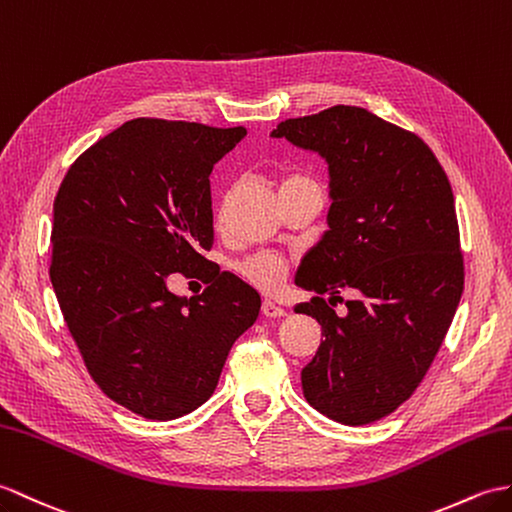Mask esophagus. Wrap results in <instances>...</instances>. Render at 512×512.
I'll list each match as a JSON object with an SVG mask.
<instances>
[{
    "label": "esophagus",
    "mask_w": 512,
    "mask_h": 512,
    "mask_svg": "<svg viewBox=\"0 0 512 512\" xmlns=\"http://www.w3.org/2000/svg\"><path fill=\"white\" fill-rule=\"evenodd\" d=\"M261 314H264L266 318H283L285 310H283V307L272 303V301H264V303H261Z\"/></svg>",
    "instance_id": "esophagus-1"
}]
</instances>
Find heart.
I'll use <instances>...</instances> for the list:
<instances>
[{"label":"heart","instance_id":"b5f03b06","mask_svg":"<svg viewBox=\"0 0 512 512\" xmlns=\"http://www.w3.org/2000/svg\"><path fill=\"white\" fill-rule=\"evenodd\" d=\"M301 183H314V178L305 174H292L288 178H283L281 189ZM237 272H240V277H244L248 283L255 285V288L272 292L279 288L285 275H288V261L275 253H257L240 261V264H237Z\"/></svg>","mask_w":512,"mask_h":512}]
</instances>
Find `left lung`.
I'll return each instance as SVG.
<instances>
[{
  "mask_svg": "<svg viewBox=\"0 0 512 512\" xmlns=\"http://www.w3.org/2000/svg\"><path fill=\"white\" fill-rule=\"evenodd\" d=\"M272 137L329 163V231L296 272L323 296L294 310L316 318L325 340L303 368V395L344 425L395 412L423 382L445 340L465 285L456 202L425 141L360 106H331L281 122ZM331 303V301H329Z\"/></svg>",
  "mask_w": 512,
  "mask_h": 512,
  "instance_id": "left-lung-1",
  "label": "left lung"
}]
</instances>
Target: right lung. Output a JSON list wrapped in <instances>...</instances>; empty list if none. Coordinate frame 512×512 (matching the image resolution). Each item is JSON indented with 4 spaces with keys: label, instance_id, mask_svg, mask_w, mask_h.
Returning <instances> with one entry per match:
<instances>
[{
    "label": "right lung",
    "instance_id": "1",
    "mask_svg": "<svg viewBox=\"0 0 512 512\" xmlns=\"http://www.w3.org/2000/svg\"><path fill=\"white\" fill-rule=\"evenodd\" d=\"M244 126L137 117L71 163L54 200L50 279L93 382L139 417L170 421L218 386L233 342L261 299L231 272L213 275L209 176ZM174 271L208 288L183 300Z\"/></svg>",
    "mask_w": 512,
    "mask_h": 512
}]
</instances>
